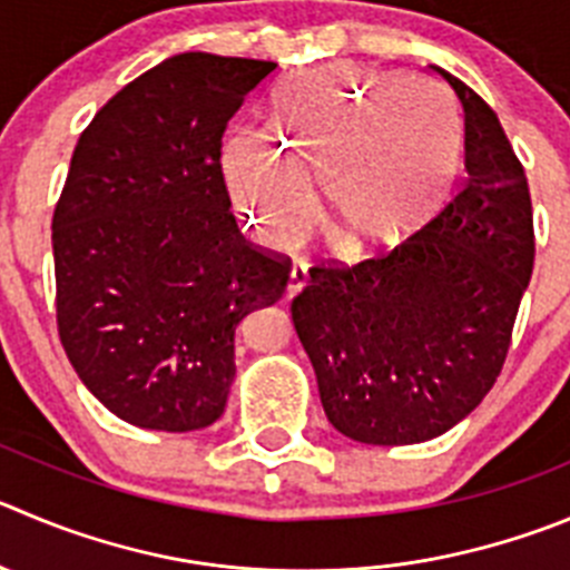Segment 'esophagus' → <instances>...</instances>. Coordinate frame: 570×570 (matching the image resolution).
<instances>
[{
	"instance_id": "34e87169",
	"label": "esophagus",
	"mask_w": 570,
	"mask_h": 570,
	"mask_svg": "<svg viewBox=\"0 0 570 570\" xmlns=\"http://www.w3.org/2000/svg\"><path fill=\"white\" fill-rule=\"evenodd\" d=\"M303 286H306V267H292L289 284H286V297L301 295Z\"/></svg>"
}]
</instances>
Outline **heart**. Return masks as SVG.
Segmentation results:
<instances>
[{"label":"heart","instance_id":"obj_1","mask_svg":"<svg viewBox=\"0 0 570 570\" xmlns=\"http://www.w3.org/2000/svg\"><path fill=\"white\" fill-rule=\"evenodd\" d=\"M233 202L261 244L301 242L315 183V219L332 247L363 255L411 236L453 188L461 129L433 83L402 69H309L281 87L267 146H225Z\"/></svg>","mask_w":570,"mask_h":570}]
</instances>
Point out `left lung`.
<instances>
[{"instance_id":"1","label":"left lung","mask_w":570,"mask_h":570,"mask_svg":"<svg viewBox=\"0 0 570 570\" xmlns=\"http://www.w3.org/2000/svg\"><path fill=\"white\" fill-rule=\"evenodd\" d=\"M464 124V183L433 219L357 264L306 275L292 321L328 422L363 444H419L501 376L534 269L529 179L492 106L433 67Z\"/></svg>"}]
</instances>
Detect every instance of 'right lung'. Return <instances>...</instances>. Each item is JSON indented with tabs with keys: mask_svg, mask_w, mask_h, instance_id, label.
<instances>
[{
	"mask_svg": "<svg viewBox=\"0 0 570 570\" xmlns=\"http://www.w3.org/2000/svg\"><path fill=\"white\" fill-rule=\"evenodd\" d=\"M275 69L183 52L78 137L52 213L58 337L92 396L135 428L216 422L238 323L286 289L292 261L242 236L222 174L227 124Z\"/></svg>",
	"mask_w": 570,
	"mask_h": 570,
	"instance_id": "add662e5",
	"label": "right lung"
}]
</instances>
